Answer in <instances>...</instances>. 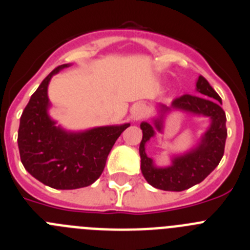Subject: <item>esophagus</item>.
Wrapping results in <instances>:
<instances>
[{
	"instance_id": "obj_1",
	"label": "esophagus",
	"mask_w": 250,
	"mask_h": 250,
	"mask_svg": "<svg viewBox=\"0 0 250 250\" xmlns=\"http://www.w3.org/2000/svg\"><path fill=\"white\" fill-rule=\"evenodd\" d=\"M144 115V105L143 104H135L131 109V119L134 121L140 120Z\"/></svg>"
}]
</instances>
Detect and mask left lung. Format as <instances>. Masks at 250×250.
I'll return each instance as SVG.
<instances>
[{"label": "left lung", "mask_w": 250, "mask_h": 250, "mask_svg": "<svg viewBox=\"0 0 250 250\" xmlns=\"http://www.w3.org/2000/svg\"><path fill=\"white\" fill-rule=\"evenodd\" d=\"M195 91L198 95H183L171 103V106L156 105L158 116L152 123L143 121V140L139 146L141 158V173L151 187L167 191H183L199 184L218 167L224 154L227 140V118L220 106L222 99L203 76L196 80ZM183 111L196 116L211 119V124L196 147L184 154L172 157V164L167 167H156L153 161L146 155V143L155 136L156 131L162 132L167 113Z\"/></svg>", "instance_id": "1"}]
</instances>
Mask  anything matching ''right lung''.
<instances>
[{
  "instance_id": "add662e5",
  "label": "right lung",
  "mask_w": 250,
  "mask_h": 250,
  "mask_svg": "<svg viewBox=\"0 0 250 250\" xmlns=\"http://www.w3.org/2000/svg\"><path fill=\"white\" fill-rule=\"evenodd\" d=\"M65 63L47 75L31 96L20 119L19 150L31 175L54 189L71 190L91 185L100 178L115 141L130 124L70 131L51 118L47 90L52 76L68 67Z\"/></svg>"
}]
</instances>
